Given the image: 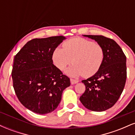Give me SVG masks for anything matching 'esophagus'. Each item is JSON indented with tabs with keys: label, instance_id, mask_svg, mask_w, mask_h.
Returning <instances> with one entry per match:
<instances>
[{
	"label": "esophagus",
	"instance_id": "esophagus-1",
	"mask_svg": "<svg viewBox=\"0 0 135 135\" xmlns=\"http://www.w3.org/2000/svg\"><path fill=\"white\" fill-rule=\"evenodd\" d=\"M70 83H71V84H77V83H79V80L73 79H70Z\"/></svg>",
	"mask_w": 135,
	"mask_h": 135
}]
</instances>
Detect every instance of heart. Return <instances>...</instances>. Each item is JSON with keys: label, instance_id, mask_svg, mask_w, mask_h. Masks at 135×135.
I'll return each instance as SVG.
<instances>
[{"label": "heart", "instance_id": "obj_1", "mask_svg": "<svg viewBox=\"0 0 135 135\" xmlns=\"http://www.w3.org/2000/svg\"><path fill=\"white\" fill-rule=\"evenodd\" d=\"M63 49L57 47L52 54V61L60 70L73 63L65 71L69 76H93L100 70L104 60L101 45L83 38H73L65 42Z\"/></svg>", "mask_w": 135, "mask_h": 135}]
</instances>
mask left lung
Listing matches in <instances>:
<instances>
[{
    "label": "left lung",
    "mask_w": 135,
    "mask_h": 135,
    "mask_svg": "<svg viewBox=\"0 0 135 135\" xmlns=\"http://www.w3.org/2000/svg\"><path fill=\"white\" fill-rule=\"evenodd\" d=\"M101 45L104 60L98 72L82 80L86 90L80 97L84 106L94 112H103L114 106L123 91L126 80V57L115 41L102 35H83Z\"/></svg>",
    "instance_id": "1"
}]
</instances>
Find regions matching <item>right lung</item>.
<instances>
[{"instance_id": "right-lung-1", "label": "right lung", "mask_w": 135, "mask_h": 135, "mask_svg": "<svg viewBox=\"0 0 135 135\" xmlns=\"http://www.w3.org/2000/svg\"><path fill=\"white\" fill-rule=\"evenodd\" d=\"M66 37L55 36L31 40L14 59L12 78L18 100L25 107L38 114L52 112L58 107L70 79L53 65L54 51Z\"/></svg>"}]
</instances>
